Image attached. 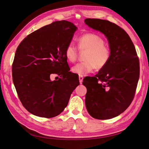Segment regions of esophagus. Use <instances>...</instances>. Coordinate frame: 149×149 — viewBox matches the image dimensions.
<instances>
[{
  "label": "esophagus",
  "instance_id": "1",
  "mask_svg": "<svg viewBox=\"0 0 149 149\" xmlns=\"http://www.w3.org/2000/svg\"><path fill=\"white\" fill-rule=\"evenodd\" d=\"M83 79H84L83 76H82V75H79V82H80V83H81V84H82V83Z\"/></svg>",
  "mask_w": 149,
  "mask_h": 149
}]
</instances>
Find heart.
I'll use <instances>...</instances> for the list:
<instances>
[{
	"instance_id": "obj_1",
	"label": "heart",
	"mask_w": 149,
	"mask_h": 149,
	"mask_svg": "<svg viewBox=\"0 0 149 149\" xmlns=\"http://www.w3.org/2000/svg\"><path fill=\"white\" fill-rule=\"evenodd\" d=\"M78 47L81 50H86L84 62L78 63L72 68L74 74L84 75L97 70L104 68L109 62L111 56V49L105 45L104 40L94 33H86L79 37ZM65 56L68 62L73 63L78 56L77 49L72 43L68 44L65 50Z\"/></svg>"
}]
</instances>
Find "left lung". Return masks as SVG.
Segmentation results:
<instances>
[{
    "label": "left lung",
    "instance_id": "1",
    "mask_svg": "<svg viewBox=\"0 0 149 149\" xmlns=\"http://www.w3.org/2000/svg\"><path fill=\"white\" fill-rule=\"evenodd\" d=\"M84 22L104 34L111 52L107 65L94 77L83 80L86 106L94 118L111 119L124 112L134 98L140 75L139 57L130 38L120 26L100 19L87 18Z\"/></svg>",
    "mask_w": 149,
    "mask_h": 149
}]
</instances>
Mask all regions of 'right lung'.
Here are the masks:
<instances>
[{
  "label": "right lung",
  "mask_w": 149,
  "mask_h": 149,
  "mask_svg": "<svg viewBox=\"0 0 149 149\" xmlns=\"http://www.w3.org/2000/svg\"><path fill=\"white\" fill-rule=\"evenodd\" d=\"M77 27L67 21H55L29 34L19 45L13 63V79L22 106L43 118L58 116L79 85L65 56ZM56 74L57 81L50 75Z\"/></svg>",
  "instance_id": "add662e5"
}]
</instances>
